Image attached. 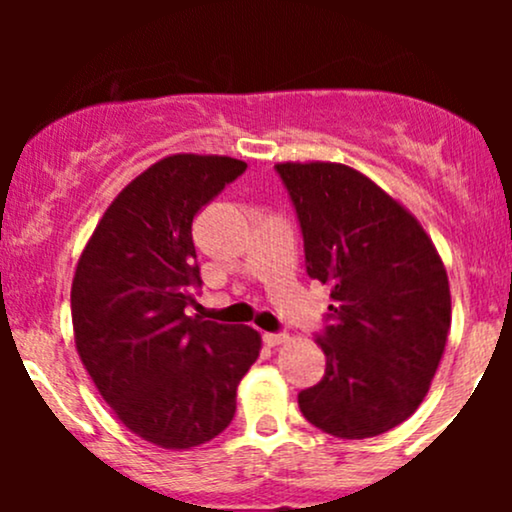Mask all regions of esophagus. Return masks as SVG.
Wrapping results in <instances>:
<instances>
[{
	"label": "esophagus",
	"mask_w": 512,
	"mask_h": 512,
	"mask_svg": "<svg viewBox=\"0 0 512 512\" xmlns=\"http://www.w3.org/2000/svg\"><path fill=\"white\" fill-rule=\"evenodd\" d=\"M262 339L267 346H279V344H284L289 337H286L284 332H264Z\"/></svg>",
	"instance_id": "obj_1"
}]
</instances>
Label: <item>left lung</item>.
I'll use <instances>...</instances> for the list:
<instances>
[{"instance_id": "left-lung-1", "label": "left lung", "mask_w": 512, "mask_h": 512, "mask_svg": "<svg viewBox=\"0 0 512 512\" xmlns=\"http://www.w3.org/2000/svg\"><path fill=\"white\" fill-rule=\"evenodd\" d=\"M303 233L305 272L330 286L317 344L325 375L298 392L337 438L390 431L424 402L450 330V286L431 238L402 204L342 163H279Z\"/></svg>"}]
</instances>
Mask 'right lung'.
Masks as SVG:
<instances>
[{
	"mask_svg": "<svg viewBox=\"0 0 512 512\" xmlns=\"http://www.w3.org/2000/svg\"><path fill=\"white\" fill-rule=\"evenodd\" d=\"M248 163L175 154L134 178L76 264V351L129 431L168 450L207 443L233 421L260 356L252 327L187 315L202 289L192 221Z\"/></svg>",
	"mask_w": 512,
	"mask_h": 512,
	"instance_id": "obj_1",
	"label": "right lung"
}]
</instances>
